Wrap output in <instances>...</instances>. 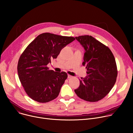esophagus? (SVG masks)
<instances>
[{
  "mask_svg": "<svg viewBox=\"0 0 133 133\" xmlns=\"http://www.w3.org/2000/svg\"><path fill=\"white\" fill-rule=\"evenodd\" d=\"M72 76H71V75H68V78H71Z\"/></svg>",
  "mask_w": 133,
  "mask_h": 133,
  "instance_id": "obj_1",
  "label": "esophagus"
}]
</instances>
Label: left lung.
I'll use <instances>...</instances> for the list:
<instances>
[{"instance_id": "1", "label": "left lung", "mask_w": 133, "mask_h": 133, "mask_svg": "<svg viewBox=\"0 0 133 133\" xmlns=\"http://www.w3.org/2000/svg\"><path fill=\"white\" fill-rule=\"evenodd\" d=\"M85 49L83 66L87 76L80 79L79 87L75 89L77 95L87 102L101 100L115 85L117 69L110 49L91 36L76 37Z\"/></svg>"}]
</instances>
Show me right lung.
Returning a JSON list of instances; mask_svg holds the SVG:
<instances>
[{
  "label": "right lung",
  "mask_w": 133,
  "mask_h": 133,
  "mask_svg": "<svg viewBox=\"0 0 133 133\" xmlns=\"http://www.w3.org/2000/svg\"><path fill=\"white\" fill-rule=\"evenodd\" d=\"M75 39L73 37L45 32L38 36L23 51L18 63V77L32 100L44 103L57 97L68 76L64 71L49 70L47 65Z\"/></svg>",
  "instance_id": "right-lung-1"
}]
</instances>
